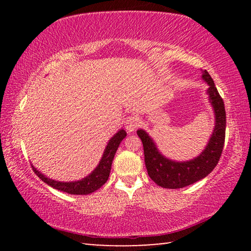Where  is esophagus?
<instances>
[{
    "label": "esophagus",
    "mask_w": 251,
    "mask_h": 251,
    "mask_svg": "<svg viewBox=\"0 0 251 251\" xmlns=\"http://www.w3.org/2000/svg\"><path fill=\"white\" fill-rule=\"evenodd\" d=\"M139 126V121L136 116H128L125 120V128L128 133L136 130V128Z\"/></svg>",
    "instance_id": "obj_1"
}]
</instances>
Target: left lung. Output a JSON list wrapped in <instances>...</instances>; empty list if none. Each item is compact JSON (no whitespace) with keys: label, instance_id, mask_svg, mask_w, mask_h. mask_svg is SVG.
Listing matches in <instances>:
<instances>
[{"label":"left lung","instance_id":"obj_1","mask_svg":"<svg viewBox=\"0 0 251 251\" xmlns=\"http://www.w3.org/2000/svg\"><path fill=\"white\" fill-rule=\"evenodd\" d=\"M202 78L209 85L207 90L210 103L215 110L216 125L209 143L197 158L184 163L173 161L157 151L152 139L145 130L138 129L137 135L142 139L145 155V165L148 175L157 185L163 188L177 189L189 186L205 178L218 164L224 150L226 135V110L214 80L207 71H203Z\"/></svg>","mask_w":251,"mask_h":251}]
</instances>
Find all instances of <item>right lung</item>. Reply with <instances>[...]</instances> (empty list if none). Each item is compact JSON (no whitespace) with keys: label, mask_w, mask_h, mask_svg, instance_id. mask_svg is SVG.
<instances>
[{"label":"right lung","mask_w":251,"mask_h":251,"mask_svg":"<svg viewBox=\"0 0 251 251\" xmlns=\"http://www.w3.org/2000/svg\"><path fill=\"white\" fill-rule=\"evenodd\" d=\"M126 137V131L124 129H121L118 133L112 137V139L108 142L106 150L103 154V157L100 161L99 166H97L94 172L87 177L83 178L82 180L77 181H71V182H62L56 181L50 178L45 177L43 174H41L39 171H36V168L32 166L33 172L39 176L42 180L46 184L50 185L53 188L61 190L71 195H87L91 193H94L95 190L100 188L106 181H107L110 173V168H112V163L115 156V152L117 151L118 146H120L121 142Z\"/></svg>","instance_id":"obj_1"}]
</instances>
